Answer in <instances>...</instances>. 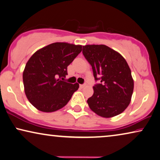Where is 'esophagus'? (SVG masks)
<instances>
[{
    "label": "esophagus",
    "mask_w": 160,
    "mask_h": 160,
    "mask_svg": "<svg viewBox=\"0 0 160 160\" xmlns=\"http://www.w3.org/2000/svg\"><path fill=\"white\" fill-rule=\"evenodd\" d=\"M85 85H86L85 84H84V85H80V87L81 88H84V87L85 86Z\"/></svg>",
    "instance_id": "1"
}]
</instances>
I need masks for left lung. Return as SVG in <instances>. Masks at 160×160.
Instances as JSON below:
<instances>
[{
    "label": "left lung",
    "instance_id": "1",
    "mask_svg": "<svg viewBox=\"0 0 160 160\" xmlns=\"http://www.w3.org/2000/svg\"><path fill=\"white\" fill-rule=\"evenodd\" d=\"M82 53L92 66L95 80L93 95L87 103L91 110L103 118L120 114L130 103L133 90L132 72L121 54L104 44L82 46Z\"/></svg>",
    "mask_w": 160,
    "mask_h": 160
}]
</instances>
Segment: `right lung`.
I'll list each match as a JSON object with an SVG mask.
<instances>
[{
    "label": "right lung",
    "mask_w": 160,
    "mask_h": 160,
    "mask_svg": "<svg viewBox=\"0 0 160 160\" xmlns=\"http://www.w3.org/2000/svg\"><path fill=\"white\" fill-rule=\"evenodd\" d=\"M82 51V45L55 42L37 50L23 72L24 92L37 110L51 113L66 106L76 90L75 84L64 81L68 66Z\"/></svg>",
    "instance_id": "1"
}]
</instances>
